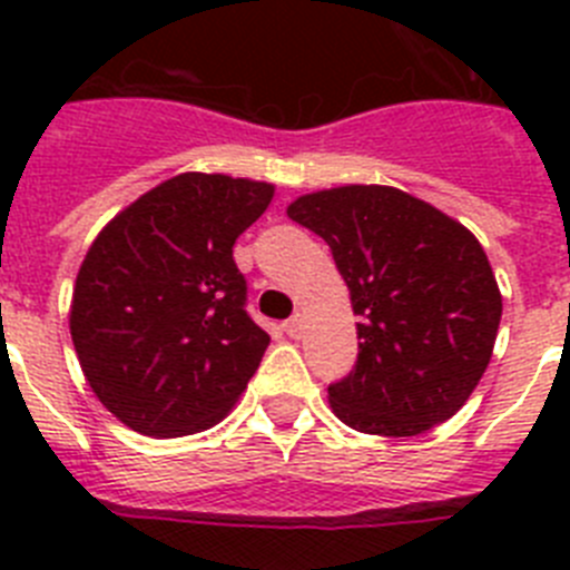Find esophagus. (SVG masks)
Instances as JSON below:
<instances>
[{
    "mask_svg": "<svg viewBox=\"0 0 570 570\" xmlns=\"http://www.w3.org/2000/svg\"><path fill=\"white\" fill-rule=\"evenodd\" d=\"M302 322H305V320H302V314H294L288 322H285V331H288L291 340H299V336H302V328H305Z\"/></svg>",
    "mask_w": 570,
    "mask_h": 570,
    "instance_id": "obj_1",
    "label": "esophagus"
}]
</instances>
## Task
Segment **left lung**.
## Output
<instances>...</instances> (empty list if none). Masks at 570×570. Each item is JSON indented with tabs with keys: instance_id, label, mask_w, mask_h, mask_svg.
I'll return each mask as SVG.
<instances>
[{
	"instance_id": "left-lung-1",
	"label": "left lung",
	"mask_w": 570,
	"mask_h": 570,
	"mask_svg": "<svg viewBox=\"0 0 570 570\" xmlns=\"http://www.w3.org/2000/svg\"><path fill=\"white\" fill-rule=\"evenodd\" d=\"M288 216L328 242L360 316L354 371L328 387L334 414L380 436L451 420L485 374L502 316L476 236L387 185L305 194Z\"/></svg>"
}]
</instances>
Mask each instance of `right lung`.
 I'll return each instance as SVG.
<instances>
[{"mask_svg": "<svg viewBox=\"0 0 570 570\" xmlns=\"http://www.w3.org/2000/svg\"><path fill=\"white\" fill-rule=\"evenodd\" d=\"M274 185L179 174L99 230L70 302V340L105 407L145 436L225 420L271 336L245 311L234 242Z\"/></svg>", "mask_w": 570, "mask_h": 570, "instance_id": "obj_1", "label": "right lung"}]
</instances>
